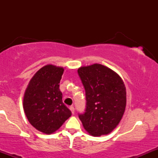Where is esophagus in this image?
<instances>
[{
    "mask_svg": "<svg viewBox=\"0 0 158 158\" xmlns=\"http://www.w3.org/2000/svg\"><path fill=\"white\" fill-rule=\"evenodd\" d=\"M69 109L71 110V111H72V113H73V114H75V109H74V107H73V106H71V107L69 108Z\"/></svg>",
    "mask_w": 158,
    "mask_h": 158,
    "instance_id": "1",
    "label": "esophagus"
}]
</instances>
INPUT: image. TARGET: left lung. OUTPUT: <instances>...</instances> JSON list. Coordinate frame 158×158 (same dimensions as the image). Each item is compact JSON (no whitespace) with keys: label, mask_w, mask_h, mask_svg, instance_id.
<instances>
[{"label":"left lung","mask_w":158,"mask_h":158,"mask_svg":"<svg viewBox=\"0 0 158 158\" xmlns=\"http://www.w3.org/2000/svg\"><path fill=\"white\" fill-rule=\"evenodd\" d=\"M85 90V112L79 118L92 136L108 135L120 122L126 106V89L112 69L95 64L78 69Z\"/></svg>","instance_id":"left-lung-1"}]
</instances>
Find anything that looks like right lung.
Segmentation results:
<instances>
[{
	"label": "right lung",
	"mask_w": 158,
	"mask_h": 158,
	"mask_svg": "<svg viewBox=\"0 0 158 158\" xmlns=\"http://www.w3.org/2000/svg\"><path fill=\"white\" fill-rule=\"evenodd\" d=\"M63 72V67L44 66L30 79L23 96V110L29 122L47 135L58 130L72 114L63 104L60 90Z\"/></svg>",
	"instance_id": "1"
}]
</instances>
